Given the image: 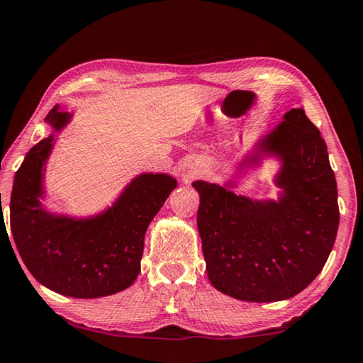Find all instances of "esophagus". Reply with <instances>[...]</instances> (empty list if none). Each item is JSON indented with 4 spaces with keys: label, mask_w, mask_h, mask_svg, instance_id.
I'll return each instance as SVG.
<instances>
[{
    "label": "esophagus",
    "mask_w": 363,
    "mask_h": 363,
    "mask_svg": "<svg viewBox=\"0 0 363 363\" xmlns=\"http://www.w3.org/2000/svg\"><path fill=\"white\" fill-rule=\"evenodd\" d=\"M182 169H184V172H186V176L189 177V179H192V177H197L202 174L205 169V161L197 158V157H191L184 161Z\"/></svg>",
    "instance_id": "esophagus-1"
}]
</instances>
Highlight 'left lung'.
Listing matches in <instances>:
<instances>
[{
    "label": "left lung",
    "mask_w": 363,
    "mask_h": 363,
    "mask_svg": "<svg viewBox=\"0 0 363 363\" xmlns=\"http://www.w3.org/2000/svg\"><path fill=\"white\" fill-rule=\"evenodd\" d=\"M276 159V199L235 194L237 181ZM199 234L215 289L245 302L294 297L320 274L339 226L336 177L320 130L292 108L238 161L234 179L195 181Z\"/></svg>",
    "instance_id": "obj_1"
}]
</instances>
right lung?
<instances>
[{
    "mask_svg": "<svg viewBox=\"0 0 363 363\" xmlns=\"http://www.w3.org/2000/svg\"><path fill=\"white\" fill-rule=\"evenodd\" d=\"M71 121L72 114L57 105L45 118L51 134L28 150L16 172L11 233L40 284L76 298L105 297L128 289L139 276L147 228L177 181L166 172H142L95 215L50 211L42 203L45 171L57 135Z\"/></svg>",
    "mask_w": 363,
    "mask_h": 363,
    "instance_id": "right-lung-1",
    "label": "right lung"
}]
</instances>
